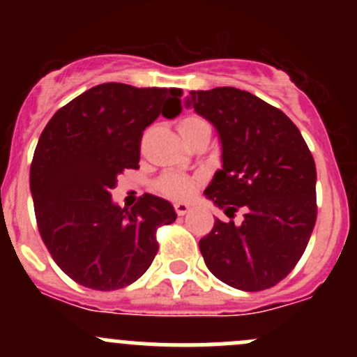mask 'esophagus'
Segmentation results:
<instances>
[{
	"label": "esophagus",
	"instance_id": "obj_1",
	"mask_svg": "<svg viewBox=\"0 0 357 357\" xmlns=\"http://www.w3.org/2000/svg\"><path fill=\"white\" fill-rule=\"evenodd\" d=\"M174 208H176V214L178 215H185L186 212L190 211V205L185 204V202H178V204H174Z\"/></svg>",
	"mask_w": 357,
	"mask_h": 357
}]
</instances>
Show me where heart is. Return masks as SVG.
Instances as JSON below:
<instances>
[{
	"label": "heart",
	"instance_id": "obj_1",
	"mask_svg": "<svg viewBox=\"0 0 357 357\" xmlns=\"http://www.w3.org/2000/svg\"><path fill=\"white\" fill-rule=\"evenodd\" d=\"M179 132H181L185 143L188 142L192 136H195L200 131H211L207 122L200 117H186L183 119L178 124ZM193 186H195V179L186 178L181 174H165L164 178L158 181V190L160 193H164L165 197H171V199H185L192 193Z\"/></svg>",
	"mask_w": 357,
	"mask_h": 357
}]
</instances>
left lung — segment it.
<instances>
[{
	"instance_id": "obj_1",
	"label": "left lung",
	"mask_w": 357,
	"mask_h": 357,
	"mask_svg": "<svg viewBox=\"0 0 357 357\" xmlns=\"http://www.w3.org/2000/svg\"><path fill=\"white\" fill-rule=\"evenodd\" d=\"M186 107L215 128L222 167L204 195L242 225L215 219L200 240L208 271L233 289L275 287L304 254L316 222V165L297 126L242 89L190 91Z\"/></svg>"
}]
</instances>
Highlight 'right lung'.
Listing matches in <instances>:
<instances>
[{
    "label": "right lung",
    "instance_id": "right-lung-1",
    "mask_svg": "<svg viewBox=\"0 0 357 357\" xmlns=\"http://www.w3.org/2000/svg\"><path fill=\"white\" fill-rule=\"evenodd\" d=\"M181 89L105 82L62 107L39 136L31 164L36 221L59 268L79 285L117 290L152 264L158 226L174 207L145 195L131 211L112 202L126 169H138L143 131L181 112Z\"/></svg>",
    "mask_w": 357,
    "mask_h": 357
}]
</instances>
